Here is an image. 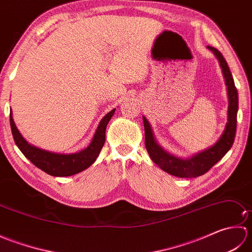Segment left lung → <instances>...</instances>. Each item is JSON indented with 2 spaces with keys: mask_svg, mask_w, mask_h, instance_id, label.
<instances>
[{
  "mask_svg": "<svg viewBox=\"0 0 252 252\" xmlns=\"http://www.w3.org/2000/svg\"><path fill=\"white\" fill-rule=\"evenodd\" d=\"M207 49L210 50L213 55L218 58L224 80H225L228 96L227 122L219 140L212 146L203 149V151L192 155L189 158L176 157L159 145L156 138H155L151 123L143 116L144 129H145V145L149 157L164 172L178 176V178H197V176L205 174L219 160L225 156V154L233 146L235 140L238 111L237 89L235 87L231 70H229L223 55L212 46H207Z\"/></svg>",
  "mask_w": 252,
  "mask_h": 252,
  "instance_id": "left-lung-1",
  "label": "left lung"
}]
</instances>
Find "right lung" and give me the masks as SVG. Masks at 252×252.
<instances>
[{"instance_id":"right-lung-1","label":"right lung","mask_w":252,"mask_h":252,"mask_svg":"<svg viewBox=\"0 0 252 252\" xmlns=\"http://www.w3.org/2000/svg\"><path fill=\"white\" fill-rule=\"evenodd\" d=\"M115 111L116 109H112L101 118L97 127H96L92 141H91L88 147H85L80 152L71 154L53 153L31 145L25 140L21 133L18 131L17 126H16L13 119L12 109H10L9 114L10 129H12L16 145L20 149V152L25 155V157L29 159L35 167L53 176H70L88 169L97 159L105 143L106 126L110 121L111 117L114 116Z\"/></svg>"}]
</instances>
